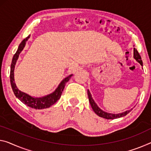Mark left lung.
<instances>
[{"mask_svg":"<svg viewBox=\"0 0 151 151\" xmlns=\"http://www.w3.org/2000/svg\"><path fill=\"white\" fill-rule=\"evenodd\" d=\"M134 58L142 66V59H141L140 55L138 53V50H136L135 48H134ZM88 96L90 105H91L92 109H93V111H94V113H96L97 115H99V117L105 118V119H117V118L122 117H124V116H126L127 113H129L132 110V109L130 110L126 111H125V112L122 113H118V114H113V113H106V112H105V111H103V110H101V109L99 107L98 105H97L96 103L94 102L93 99H92V95L90 94V92L88 90Z\"/></svg>","mask_w":151,"mask_h":151,"instance_id":"1","label":"left lung"}]
</instances>
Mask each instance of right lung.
Here are the masks:
<instances>
[{"instance_id":"add662e5","label":"right lung","mask_w":151,"mask_h":151,"mask_svg":"<svg viewBox=\"0 0 151 151\" xmlns=\"http://www.w3.org/2000/svg\"><path fill=\"white\" fill-rule=\"evenodd\" d=\"M29 37L30 36H28L24 40H23L22 42L20 43L19 47H18L17 52H15V54L14 55L13 57L10 71L11 85L14 92V94L23 103L29 106V107L35 109H43L50 107V106L55 104L60 99L62 94L63 90L65 86L66 83L68 82L69 79L71 78L73 75L71 74V75H69L68 77L65 78L64 80H63L62 82L59 83V86L57 88V89L52 93L42 97H32L18 89L17 87L16 86L15 80H14V69H15V65L18 59V57H19V55L23 49H24L25 44H26V42L29 38Z\"/></svg>"}]
</instances>
